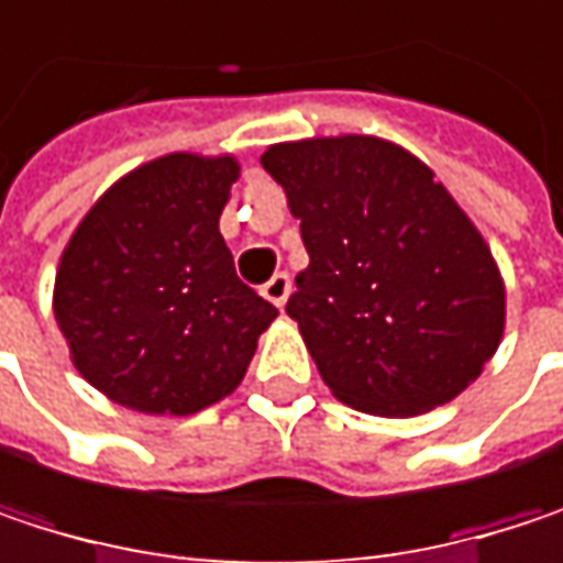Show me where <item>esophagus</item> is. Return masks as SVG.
<instances>
[{"instance_id":"1","label":"esophagus","mask_w":563,"mask_h":563,"mask_svg":"<svg viewBox=\"0 0 563 563\" xmlns=\"http://www.w3.org/2000/svg\"><path fill=\"white\" fill-rule=\"evenodd\" d=\"M289 286H292V283H289L286 274H274L271 280L264 283V296H267L274 306H280L283 309V306H286V299H289Z\"/></svg>"}]
</instances>
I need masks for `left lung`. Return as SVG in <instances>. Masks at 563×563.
<instances>
[{"instance_id":"left-lung-1","label":"left lung","mask_w":563,"mask_h":563,"mask_svg":"<svg viewBox=\"0 0 563 563\" xmlns=\"http://www.w3.org/2000/svg\"><path fill=\"white\" fill-rule=\"evenodd\" d=\"M309 254L286 302L339 400L413 417L479 378L506 329L489 244L417 156L378 136L277 143L261 156Z\"/></svg>"}]
</instances>
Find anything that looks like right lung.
<instances>
[{
  "label": "right lung",
  "mask_w": 563,
  "mask_h": 563,
  "mask_svg": "<svg viewBox=\"0 0 563 563\" xmlns=\"http://www.w3.org/2000/svg\"><path fill=\"white\" fill-rule=\"evenodd\" d=\"M234 156L172 153L117 185L70 234L55 319L74 368L143 413H198L241 385L277 306L238 280L218 218Z\"/></svg>",
  "instance_id": "obj_1"
}]
</instances>
